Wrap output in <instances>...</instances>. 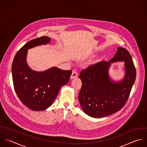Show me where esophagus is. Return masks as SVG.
I'll list each match as a JSON object with an SVG mask.
<instances>
[{
    "mask_svg": "<svg viewBox=\"0 0 147 147\" xmlns=\"http://www.w3.org/2000/svg\"><path fill=\"white\" fill-rule=\"evenodd\" d=\"M78 76V73L76 70H73V72H72V74L71 75V77L70 78H76V77H77Z\"/></svg>",
    "mask_w": 147,
    "mask_h": 147,
    "instance_id": "1",
    "label": "esophagus"
}]
</instances>
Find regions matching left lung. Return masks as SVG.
Returning <instances> with one entry per match:
<instances>
[{"mask_svg":"<svg viewBox=\"0 0 147 147\" xmlns=\"http://www.w3.org/2000/svg\"><path fill=\"white\" fill-rule=\"evenodd\" d=\"M115 55L109 61H104L90 65L78 76L82 87L78 100L84 112L88 116L100 118L121 110L128 101L135 83L136 70L129 52L118 47ZM123 61L126 76L118 83L110 80L108 69L111 62Z\"/></svg>","mask_w":147,"mask_h":147,"instance_id":"8db88e82","label":"left lung"}]
</instances>
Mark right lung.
Wrapping results in <instances>:
<instances>
[{"label": "right lung", "mask_w": 147, "mask_h": 147, "mask_svg": "<svg viewBox=\"0 0 147 147\" xmlns=\"http://www.w3.org/2000/svg\"><path fill=\"white\" fill-rule=\"evenodd\" d=\"M50 38L44 36L31 40L16 53L12 64V76L15 92L20 101L35 111L45 110L56 98L61 86L69 81L71 70L52 67L43 72L31 70L26 62L27 50L45 45Z\"/></svg>", "instance_id": "1"}]
</instances>
